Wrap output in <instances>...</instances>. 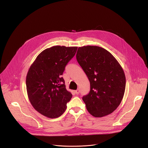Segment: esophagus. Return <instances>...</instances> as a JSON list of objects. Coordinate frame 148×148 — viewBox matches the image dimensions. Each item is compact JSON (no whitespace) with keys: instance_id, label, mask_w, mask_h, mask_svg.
Returning <instances> with one entry per match:
<instances>
[{"instance_id":"1","label":"esophagus","mask_w":148,"mask_h":148,"mask_svg":"<svg viewBox=\"0 0 148 148\" xmlns=\"http://www.w3.org/2000/svg\"><path fill=\"white\" fill-rule=\"evenodd\" d=\"M74 92H75V93L77 95H78V94H79V90H75Z\"/></svg>"}]
</instances>
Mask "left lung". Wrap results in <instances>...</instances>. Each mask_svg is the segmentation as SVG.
<instances>
[{
    "label": "left lung",
    "mask_w": 148,
    "mask_h": 148,
    "mask_svg": "<svg viewBox=\"0 0 148 148\" xmlns=\"http://www.w3.org/2000/svg\"><path fill=\"white\" fill-rule=\"evenodd\" d=\"M76 58L90 82L89 94L82 97L87 110L97 118L111 114L125 90V75L119 63L107 50L94 46L78 47Z\"/></svg>",
    "instance_id": "obj_1"
}]
</instances>
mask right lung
I'll use <instances>...</instances> for the list:
<instances>
[{"instance_id":"add662e5","label":"right lung","mask_w":148,"mask_h":148,"mask_svg":"<svg viewBox=\"0 0 148 148\" xmlns=\"http://www.w3.org/2000/svg\"><path fill=\"white\" fill-rule=\"evenodd\" d=\"M77 47L56 46L40 53L26 76L29 101L40 114L49 118L60 116L72 94L61 77L66 66L74 56Z\"/></svg>"}]
</instances>
